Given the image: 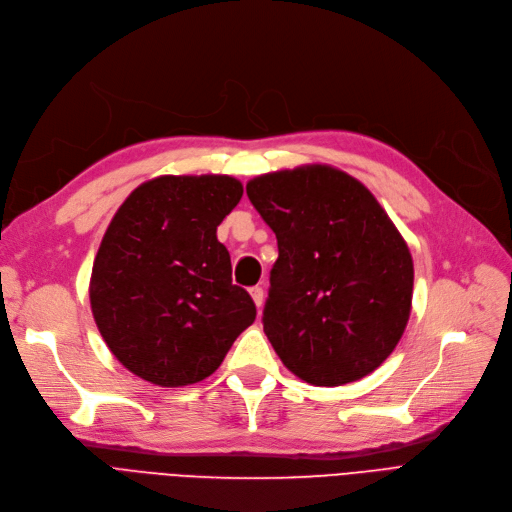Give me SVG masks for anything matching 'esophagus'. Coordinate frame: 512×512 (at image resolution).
<instances>
[{"instance_id": "esophagus-1", "label": "esophagus", "mask_w": 512, "mask_h": 512, "mask_svg": "<svg viewBox=\"0 0 512 512\" xmlns=\"http://www.w3.org/2000/svg\"><path fill=\"white\" fill-rule=\"evenodd\" d=\"M250 296H252L254 304L260 309L262 302H264V292H262V288H258V285H256V288H250Z\"/></svg>"}]
</instances>
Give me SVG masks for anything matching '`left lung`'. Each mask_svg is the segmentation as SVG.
I'll return each mask as SVG.
<instances>
[{"mask_svg":"<svg viewBox=\"0 0 512 512\" xmlns=\"http://www.w3.org/2000/svg\"><path fill=\"white\" fill-rule=\"evenodd\" d=\"M277 237L264 334L300 380L340 386L395 351L412 311L414 262L361 182L332 166H300L245 185Z\"/></svg>","mask_w":512,"mask_h":512,"instance_id":"1","label":"left lung"}]
</instances>
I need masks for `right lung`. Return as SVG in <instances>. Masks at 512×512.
Wrapping results in <instances>:
<instances>
[{"label": "right lung", "mask_w": 512, "mask_h": 512, "mask_svg": "<svg viewBox=\"0 0 512 512\" xmlns=\"http://www.w3.org/2000/svg\"><path fill=\"white\" fill-rule=\"evenodd\" d=\"M241 195L233 176H159L115 212L90 304L111 353L138 378L168 388L208 378L254 323V300L233 285L216 237Z\"/></svg>", "instance_id": "obj_1"}]
</instances>
